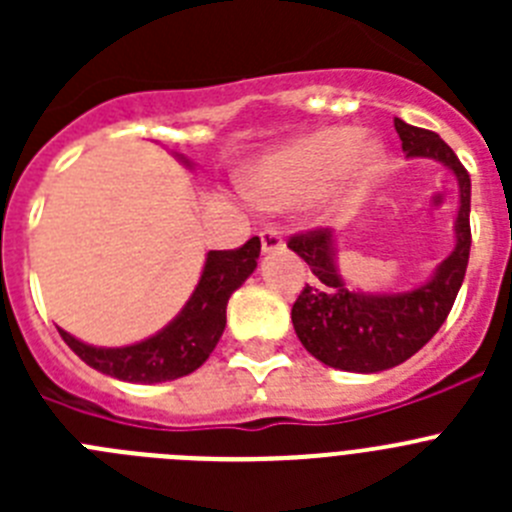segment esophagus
I'll return each instance as SVG.
<instances>
[{"label":"esophagus","mask_w":512,"mask_h":512,"mask_svg":"<svg viewBox=\"0 0 512 512\" xmlns=\"http://www.w3.org/2000/svg\"><path fill=\"white\" fill-rule=\"evenodd\" d=\"M284 248V235L279 230H261V251L274 253Z\"/></svg>","instance_id":"obj_1"}]
</instances>
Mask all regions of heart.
<instances>
[{
    "label": "heart",
    "instance_id": "obj_1",
    "mask_svg": "<svg viewBox=\"0 0 512 512\" xmlns=\"http://www.w3.org/2000/svg\"><path fill=\"white\" fill-rule=\"evenodd\" d=\"M384 143L364 138L354 125H330L266 153L246 176L251 202L264 210H289L315 200L338 179L336 207L364 200L384 169Z\"/></svg>",
    "mask_w": 512,
    "mask_h": 512
}]
</instances>
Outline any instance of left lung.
<instances>
[{
	"mask_svg": "<svg viewBox=\"0 0 512 512\" xmlns=\"http://www.w3.org/2000/svg\"><path fill=\"white\" fill-rule=\"evenodd\" d=\"M395 130L408 158H433L459 182L454 251L425 282L402 292H361L341 277L336 230L295 235L289 248L307 261L315 282L305 284L292 305V325L302 346L325 366L341 372L377 374L408 361L431 341L449 318L469 264V202L472 182L436 133L395 117Z\"/></svg>",
	"mask_w": 512,
	"mask_h": 512,
	"instance_id": "obj_1",
	"label": "left lung"
}]
</instances>
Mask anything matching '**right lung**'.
<instances>
[{"label": "right lung", "mask_w": 512, "mask_h": 512, "mask_svg": "<svg viewBox=\"0 0 512 512\" xmlns=\"http://www.w3.org/2000/svg\"><path fill=\"white\" fill-rule=\"evenodd\" d=\"M179 158L184 166L194 169L187 156ZM259 253V238H251L246 246L235 251L207 253L200 282L182 312L158 333L138 343L107 348L79 341L63 328H58V333L84 364L107 377L135 384H158L187 377L194 369H200L215 351L225 330V307L230 295L251 277Z\"/></svg>", "instance_id": "1"}]
</instances>
